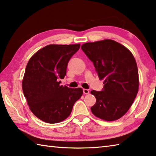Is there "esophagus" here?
I'll return each instance as SVG.
<instances>
[{"label":"esophagus","mask_w":156,"mask_h":156,"mask_svg":"<svg viewBox=\"0 0 156 156\" xmlns=\"http://www.w3.org/2000/svg\"><path fill=\"white\" fill-rule=\"evenodd\" d=\"M83 93H84V94H89V89H83Z\"/></svg>","instance_id":"34e87169"}]
</instances>
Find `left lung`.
<instances>
[{"instance_id": "8db88e82", "label": "left lung", "mask_w": 156, "mask_h": 156, "mask_svg": "<svg viewBox=\"0 0 156 156\" xmlns=\"http://www.w3.org/2000/svg\"><path fill=\"white\" fill-rule=\"evenodd\" d=\"M81 49L93 62L100 80L104 79L102 91H91L96 98L91 112L104 120L119 119L130 109L138 91V70L133 54L109 39L84 43Z\"/></svg>"}]
</instances>
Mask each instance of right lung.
Segmentation results:
<instances>
[{"label":"right lung","mask_w":156,"mask_h":156,"mask_svg":"<svg viewBox=\"0 0 156 156\" xmlns=\"http://www.w3.org/2000/svg\"><path fill=\"white\" fill-rule=\"evenodd\" d=\"M80 44H49L38 50L29 60L22 87L30 109L47 123L62 122L71 114L75 102L83 95L81 88L60 85L71 58Z\"/></svg>","instance_id":"add662e5"}]
</instances>
